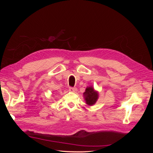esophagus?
Returning a JSON list of instances; mask_svg holds the SVG:
<instances>
[{"instance_id": "obj_1", "label": "esophagus", "mask_w": 153, "mask_h": 153, "mask_svg": "<svg viewBox=\"0 0 153 153\" xmlns=\"http://www.w3.org/2000/svg\"><path fill=\"white\" fill-rule=\"evenodd\" d=\"M69 91L73 92H75L77 91V89L76 87H69Z\"/></svg>"}]
</instances>
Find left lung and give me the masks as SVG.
<instances>
[{
    "mask_svg": "<svg viewBox=\"0 0 153 153\" xmlns=\"http://www.w3.org/2000/svg\"><path fill=\"white\" fill-rule=\"evenodd\" d=\"M84 98L86 104L89 106H92L96 103L98 99L99 93L98 91H96L92 86L87 87L85 91L84 92Z\"/></svg>",
    "mask_w": 153,
    "mask_h": 153,
    "instance_id": "1",
    "label": "left lung"
}]
</instances>
